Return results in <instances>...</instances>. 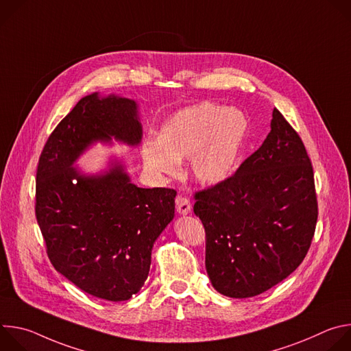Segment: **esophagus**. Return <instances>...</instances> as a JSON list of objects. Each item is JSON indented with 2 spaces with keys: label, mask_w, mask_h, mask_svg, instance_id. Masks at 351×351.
I'll list each match as a JSON object with an SVG mask.
<instances>
[{
  "label": "esophagus",
  "mask_w": 351,
  "mask_h": 351,
  "mask_svg": "<svg viewBox=\"0 0 351 351\" xmlns=\"http://www.w3.org/2000/svg\"><path fill=\"white\" fill-rule=\"evenodd\" d=\"M176 211H178L179 214H182V215L190 214V211H191V203H190V199H189L187 197L179 195V197L176 198Z\"/></svg>",
  "instance_id": "esophagus-1"
}]
</instances>
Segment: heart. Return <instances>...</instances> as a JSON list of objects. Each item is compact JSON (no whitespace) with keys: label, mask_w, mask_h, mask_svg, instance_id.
<instances>
[{"label":"heart","mask_w":351,"mask_h":351,"mask_svg":"<svg viewBox=\"0 0 351 351\" xmlns=\"http://www.w3.org/2000/svg\"><path fill=\"white\" fill-rule=\"evenodd\" d=\"M247 133L248 119L241 111L206 101L169 118L160 140L145 141L141 154L149 171L164 175H175L179 161L191 158L199 183L218 184L232 175Z\"/></svg>","instance_id":"heart-1"}]
</instances>
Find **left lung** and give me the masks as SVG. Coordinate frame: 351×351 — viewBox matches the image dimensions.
I'll return each mask as SVG.
<instances>
[{
	"mask_svg": "<svg viewBox=\"0 0 351 351\" xmlns=\"http://www.w3.org/2000/svg\"><path fill=\"white\" fill-rule=\"evenodd\" d=\"M206 229V268L223 295L261 294L308 253L318 203L303 140L275 108L263 145L223 182L194 194Z\"/></svg>",
	"mask_w": 351,
	"mask_h": 351,
	"instance_id": "8db88e82",
	"label": "left lung"
}]
</instances>
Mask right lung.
Returning <instances> with one entry per match:
<instances>
[{
	"mask_svg": "<svg viewBox=\"0 0 351 351\" xmlns=\"http://www.w3.org/2000/svg\"><path fill=\"white\" fill-rule=\"evenodd\" d=\"M133 99L83 97L49 134L37 165L36 218L54 268L83 291L125 302L148 276L154 241L173 219L176 190L141 189L119 162L95 176L73 162L94 141L141 140Z\"/></svg>",
	"mask_w": 351,
	"mask_h": 351,
	"instance_id": "add662e5",
	"label": "right lung"
}]
</instances>
